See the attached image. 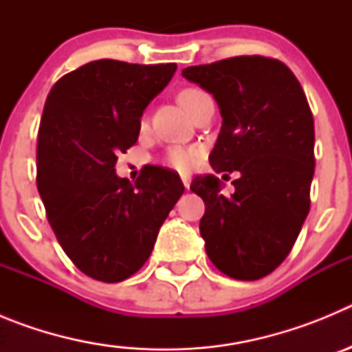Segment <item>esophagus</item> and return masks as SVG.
<instances>
[{
  "label": "esophagus",
  "instance_id": "1",
  "mask_svg": "<svg viewBox=\"0 0 352 352\" xmlns=\"http://www.w3.org/2000/svg\"><path fill=\"white\" fill-rule=\"evenodd\" d=\"M182 182L183 185H185L186 190H188V188H190V176H188V174H182Z\"/></svg>",
  "mask_w": 352,
  "mask_h": 352
}]
</instances>
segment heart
I'll return each mask as SVG.
<instances>
[{"label": "heart", "instance_id": "1", "mask_svg": "<svg viewBox=\"0 0 352 352\" xmlns=\"http://www.w3.org/2000/svg\"><path fill=\"white\" fill-rule=\"evenodd\" d=\"M199 95H203L201 89L186 88L179 93L178 100L188 111L192 102ZM201 155H203V148H199V146H170L166 155H164V166L178 170V173H186V170H190L195 166V162L201 158Z\"/></svg>", "mask_w": 352, "mask_h": 352}]
</instances>
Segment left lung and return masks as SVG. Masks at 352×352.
I'll list each match as a JSON object with an SVG mask.
<instances>
[{
  "label": "left lung",
  "mask_w": 352,
  "mask_h": 352,
  "mask_svg": "<svg viewBox=\"0 0 352 352\" xmlns=\"http://www.w3.org/2000/svg\"><path fill=\"white\" fill-rule=\"evenodd\" d=\"M182 76L219 104L211 167L239 173L229 197L213 174L192 179L206 206L199 223L206 254L236 280L263 278L289 256L310 210L316 135L307 96L289 67L264 56L188 67Z\"/></svg>",
  "instance_id": "1"
}]
</instances>
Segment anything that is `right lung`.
<instances>
[{
  "mask_svg": "<svg viewBox=\"0 0 352 352\" xmlns=\"http://www.w3.org/2000/svg\"><path fill=\"white\" fill-rule=\"evenodd\" d=\"M176 63H86L52 86L36 144V186L47 220L84 275L121 282L142 268L185 186L146 166L138 182L116 174L118 155L138 142L148 104Z\"/></svg>",
  "mask_w": 352,
  "mask_h": 352,
  "instance_id": "add662e5",
  "label": "right lung"
}]
</instances>
